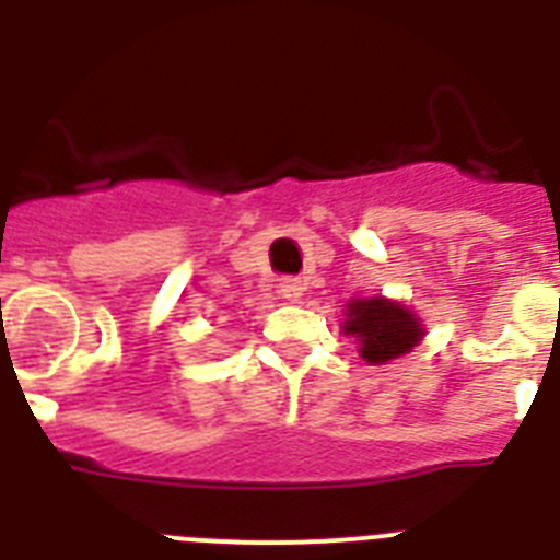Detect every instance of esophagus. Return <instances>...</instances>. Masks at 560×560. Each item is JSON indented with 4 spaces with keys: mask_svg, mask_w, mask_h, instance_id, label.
Listing matches in <instances>:
<instances>
[{
    "mask_svg": "<svg viewBox=\"0 0 560 560\" xmlns=\"http://www.w3.org/2000/svg\"><path fill=\"white\" fill-rule=\"evenodd\" d=\"M303 291L305 283L300 277H283V280H280V294H283L285 300H291V303H296V300L303 296Z\"/></svg>",
    "mask_w": 560,
    "mask_h": 560,
    "instance_id": "esophagus-1",
    "label": "esophagus"
}]
</instances>
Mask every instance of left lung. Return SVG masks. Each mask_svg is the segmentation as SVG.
Returning <instances> with one entry per match:
<instances>
[{"label": "left lung", "instance_id": "left-lung-1", "mask_svg": "<svg viewBox=\"0 0 560 560\" xmlns=\"http://www.w3.org/2000/svg\"><path fill=\"white\" fill-rule=\"evenodd\" d=\"M345 316L348 319L341 323V328L348 336H355L361 359L370 364H387L409 353L427 334L412 311L384 296L350 300Z\"/></svg>", "mask_w": 560, "mask_h": 560}]
</instances>
